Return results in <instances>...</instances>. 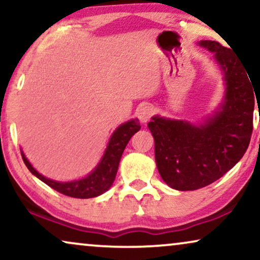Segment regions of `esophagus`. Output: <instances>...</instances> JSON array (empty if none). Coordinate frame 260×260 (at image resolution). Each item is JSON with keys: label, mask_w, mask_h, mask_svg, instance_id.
<instances>
[{"label": "esophagus", "mask_w": 260, "mask_h": 260, "mask_svg": "<svg viewBox=\"0 0 260 260\" xmlns=\"http://www.w3.org/2000/svg\"><path fill=\"white\" fill-rule=\"evenodd\" d=\"M137 117L140 118L142 123H147L149 119L151 118V116L154 115V108L151 105H142L140 109L137 110Z\"/></svg>", "instance_id": "esophagus-1"}]
</instances>
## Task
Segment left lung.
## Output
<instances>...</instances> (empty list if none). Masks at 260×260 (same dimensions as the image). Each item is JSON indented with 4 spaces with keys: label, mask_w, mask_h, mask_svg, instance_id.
Segmentation results:
<instances>
[{
    "label": "left lung",
    "mask_w": 260,
    "mask_h": 260,
    "mask_svg": "<svg viewBox=\"0 0 260 260\" xmlns=\"http://www.w3.org/2000/svg\"><path fill=\"white\" fill-rule=\"evenodd\" d=\"M215 53L226 81L221 109L205 124L152 117L148 123L155 140L158 173L169 187L195 190L219 180L246 152L253 130L254 86L230 48L216 41H200Z\"/></svg>",
    "instance_id": "8db88e82"
}]
</instances>
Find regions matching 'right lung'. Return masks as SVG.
I'll use <instances>...</instances> for the list:
<instances>
[{
    "label": "right lung",
    "mask_w": 260,
    "mask_h": 260,
    "mask_svg": "<svg viewBox=\"0 0 260 260\" xmlns=\"http://www.w3.org/2000/svg\"><path fill=\"white\" fill-rule=\"evenodd\" d=\"M140 129L141 125L138 123V119H131L117 127L110 138L105 154L97 168L88 176L81 180L72 181V182H58V181L42 176L31 167L23 152H21V155H22L24 165L27 166L29 172L59 193L78 199L94 198L103 194L112 186L124 149H125L130 138Z\"/></svg>",
    "instance_id": "right-lung-1"
}]
</instances>
